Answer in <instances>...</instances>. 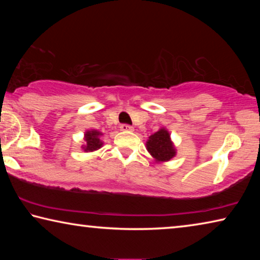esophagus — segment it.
I'll use <instances>...</instances> for the list:
<instances>
[{
    "mask_svg": "<svg viewBox=\"0 0 260 260\" xmlns=\"http://www.w3.org/2000/svg\"><path fill=\"white\" fill-rule=\"evenodd\" d=\"M120 129L124 131V132H132L134 128H133V127H132V126L127 125V124H122V125L120 126Z\"/></svg>",
    "mask_w": 260,
    "mask_h": 260,
    "instance_id": "obj_1",
    "label": "esophagus"
}]
</instances>
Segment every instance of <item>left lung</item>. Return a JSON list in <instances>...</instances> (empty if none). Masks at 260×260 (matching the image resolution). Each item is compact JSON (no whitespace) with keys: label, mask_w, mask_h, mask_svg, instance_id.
<instances>
[{"label":"left lung","mask_w":260,"mask_h":260,"mask_svg":"<svg viewBox=\"0 0 260 260\" xmlns=\"http://www.w3.org/2000/svg\"><path fill=\"white\" fill-rule=\"evenodd\" d=\"M146 146L147 150L157 162L169 161L177 155L174 144L171 141V135L165 128H160L155 134L149 136Z\"/></svg>","instance_id":"1"}]
</instances>
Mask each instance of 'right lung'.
<instances>
[{
  "label": "right lung",
  "mask_w": 260,
  "mask_h": 260,
  "mask_svg": "<svg viewBox=\"0 0 260 260\" xmlns=\"http://www.w3.org/2000/svg\"><path fill=\"white\" fill-rule=\"evenodd\" d=\"M102 135V133L96 129H90L87 131L85 133V141L86 144L82 147L83 151L86 152H90V151H95L100 149L103 146V142L100 140V136Z\"/></svg>",
  "instance_id": "obj_1"
}]
</instances>
